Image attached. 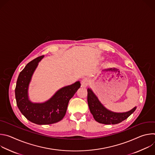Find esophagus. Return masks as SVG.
Here are the masks:
<instances>
[{
	"label": "esophagus",
	"mask_w": 155,
	"mask_h": 155,
	"mask_svg": "<svg viewBox=\"0 0 155 155\" xmlns=\"http://www.w3.org/2000/svg\"><path fill=\"white\" fill-rule=\"evenodd\" d=\"M81 86L83 87H86L88 85V84H89V81H88V80L86 79V78H84V79H83L81 80Z\"/></svg>",
	"instance_id": "obj_1"
}]
</instances>
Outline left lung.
Segmentation results:
<instances>
[{"label": "left lung", "mask_w": 155, "mask_h": 155, "mask_svg": "<svg viewBox=\"0 0 155 155\" xmlns=\"http://www.w3.org/2000/svg\"><path fill=\"white\" fill-rule=\"evenodd\" d=\"M87 91V100L90 112L93 115L94 120L100 123L105 124L120 123L127 118L137 108L135 107L130 111L124 113H115L111 112L103 106L91 89L88 88Z\"/></svg>", "instance_id": "obj_1"}]
</instances>
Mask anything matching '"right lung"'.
<instances>
[{"label": "right lung", "instance_id": "obj_1", "mask_svg": "<svg viewBox=\"0 0 155 155\" xmlns=\"http://www.w3.org/2000/svg\"><path fill=\"white\" fill-rule=\"evenodd\" d=\"M43 56H40L29 62L19 73L15 87V97L20 112L29 121L37 124H50L64 118L69 100L79 89L80 83L77 81L61 88L45 103H32L28 99V86L38 62Z\"/></svg>", "mask_w": 155, "mask_h": 155}]
</instances>
